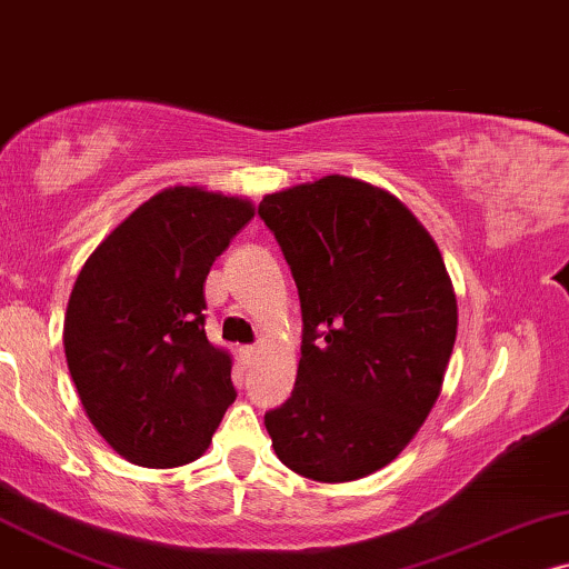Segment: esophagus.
<instances>
[{
    "label": "esophagus",
    "instance_id": "34e87169",
    "mask_svg": "<svg viewBox=\"0 0 569 569\" xmlns=\"http://www.w3.org/2000/svg\"><path fill=\"white\" fill-rule=\"evenodd\" d=\"M257 356H260V348H257V346H244V348H241V359H244L247 367H249V363L257 361Z\"/></svg>",
    "mask_w": 569,
    "mask_h": 569
}]
</instances>
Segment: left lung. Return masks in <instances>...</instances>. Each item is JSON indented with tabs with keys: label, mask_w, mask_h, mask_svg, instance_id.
Segmentation results:
<instances>
[{
	"label": "left lung",
	"mask_w": 569,
	"mask_h": 569,
	"mask_svg": "<svg viewBox=\"0 0 569 569\" xmlns=\"http://www.w3.org/2000/svg\"><path fill=\"white\" fill-rule=\"evenodd\" d=\"M257 216L305 322L297 385L264 429L299 476L363 479L400 456L442 390L458 332L442 254L398 197L340 173L264 194Z\"/></svg>",
	"instance_id": "1"
}]
</instances>
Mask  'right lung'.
Wrapping results in <instances>:
<instances>
[{
    "mask_svg": "<svg viewBox=\"0 0 569 569\" xmlns=\"http://www.w3.org/2000/svg\"><path fill=\"white\" fill-rule=\"evenodd\" d=\"M252 202L169 187L82 264L64 353L88 419L130 463L177 468L208 450L237 400L231 356L206 336V278Z\"/></svg>",
    "mask_w": 569,
    "mask_h": 569,
    "instance_id": "right-lung-1",
    "label": "right lung"
}]
</instances>
